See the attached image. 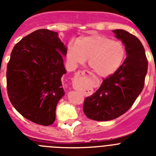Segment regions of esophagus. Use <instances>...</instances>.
<instances>
[{
	"mask_svg": "<svg viewBox=\"0 0 156 156\" xmlns=\"http://www.w3.org/2000/svg\"><path fill=\"white\" fill-rule=\"evenodd\" d=\"M78 73L81 74V75H85V71H80L78 72Z\"/></svg>",
	"mask_w": 156,
	"mask_h": 156,
	"instance_id": "1",
	"label": "esophagus"
}]
</instances>
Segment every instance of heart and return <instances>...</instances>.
I'll use <instances>...</instances> for the list:
<instances>
[{
    "mask_svg": "<svg viewBox=\"0 0 156 156\" xmlns=\"http://www.w3.org/2000/svg\"><path fill=\"white\" fill-rule=\"evenodd\" d=\"M126 49L122 42L98 34L83 36L69 43L66 48V58L70 65L76 66L88 63L94 71L102 77L114 74L122 65Z\"/></svg>",
    "mask_w": 156,
    "mask_h": 156,
    "instance_id": "1",
    "label": "heart"
}]
</instances>
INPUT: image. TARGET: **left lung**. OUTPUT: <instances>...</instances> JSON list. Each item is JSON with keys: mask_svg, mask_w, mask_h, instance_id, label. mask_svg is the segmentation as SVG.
Segmentation results:
<instances>
[{"mask_svg": "<svg viewBox=\"0 0 156 156\" xmlns=\"http://www.w3.org/2000/svg\"><path fill=\"white\" fill-rule=\"evenodd\" d=\"M112 32L124 44L127 57L115 73L85 99L83 109L93 120H112L124 114L142 91L148 71L145 51L138 38L123 30Z\"/></svg>", "mask_w": 156, "mask_h": 156, "instance_id": "8db88e82", "label": "left lung"}]
</instances>
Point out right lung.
Wrapping results in <instances>:
<instances>
[{
    "instance_id": "1",
    "label": "right lung",
    "mask_w": 156,
    "mask_h": 156,
    "mask_svg": "<svg viewBox=\"0 0 156 156\" xmlns=\"http://www.w3.org/2000/svg\"><path fill=\"white\" fill-rule=\"evenodd\" d=\"M66 47L57 32L41 29L17 43L7 66V89L14 108L43 126L55 120L56 106L64 96Z\"/></svg>"
}]
</instances>
